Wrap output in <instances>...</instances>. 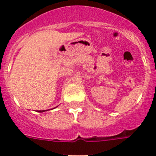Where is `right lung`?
I'll list each match as a JSON object with an SVG mask.
<instances>
[{"instance_id": "obj_1", "label": "right lung", "mask_w": 156, "mask_h": 156, "mask_svg": "<svg viewBox=\"0 0 156 156\" xmlns=\"http://www.w3.org/2000/svg\"><path fill=\"white\" fill-rule=\"evenodd\" d=\"M39 112H45V110H40V111H38Z\"/></svg>"}]
</instances>
